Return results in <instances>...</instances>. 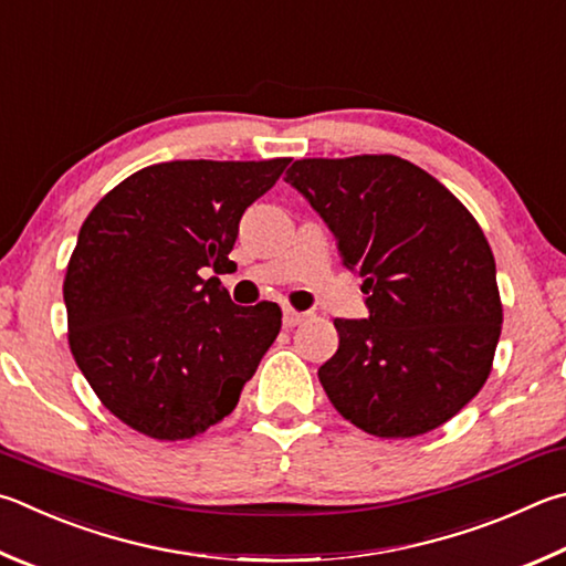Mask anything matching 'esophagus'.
<instances>
[{
	"mask_svg": "<svg viewBox=\"0 0 566 566\" xmlns=\"http://www.w3.org/2000/svg\"><path fill=\"white\" fill-rule=\"evenodd\" d=\"M306 318H310V314H306V312H296V310H292V306H284V312H282V322H284V326H286V328L300 326L302 322H306Z\"/></svg>",
	"mask_w": 566,
	"mask_h": 566,
	"instance_id": "34e87169",
	"label": "esophagus"
}]
</instances>
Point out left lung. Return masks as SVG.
<instances>
[{"instance_id": "1", "label": "left lung", "mask_w": 566, "mask_h": 566, "mask_svg": "<svg viewBox=\"0 0 566 566\" xmlns=\"http://www.w3.org/2000/svg\"><path fill=\"white\" fill-rule=\"evenodd\" d=\"M284 180L322 214L368 294V318H334L338 348L318 368L328 400L378 438L443 426L485 386L502 328L478 220L398 156L304 158Z\"/></svg>"}]
</instances>
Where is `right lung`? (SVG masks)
<instances>
[{
	"label": "right lung",
	"instance_id": "1",
	"mask_svg": "<svg viewBox=\"0 0 566 566\" xmlns=\"http://www.w3.org/2000/svg\"><path fill=\"white\" fill-rule=\"evenodd\" d=\"M292 158L172 160L118 182L81 224L64 280L69 346L113 416L156 440L195 438L238 406L282 328L218 276L240 220Z\"/></svg>",
	"mask_w": 566,
	"mask_h": 566
}]
</instances>
